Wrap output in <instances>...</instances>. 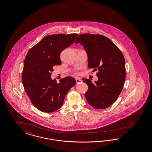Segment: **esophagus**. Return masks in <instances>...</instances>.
<instances>
[{"label":"esophagus","instance_id":"1","mask_svg":"<svg viewBox=\"0 0 152 152\" xmlns=\"http://www.w3.org/2000/svg\"><path fill=\"white\" fill-rule=\"evenodd\" d=\"M82 81H81V78H76V83L77 84L78 83H81Z\"/></svg>","mask_w":152,"mask_h":152}]
</instances>
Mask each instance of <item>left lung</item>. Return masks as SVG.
Listing matches in <instances>:
<instances>
[{"instance_id": "obj_1", "label": "left lung", "mask_w": 152, "mask_h": 152, "mask_svg": "<svg viewBox=\"0 0 152 152\" xmlns=\"http://www.w3.org/2000/svg\"><path fill=\"white\" fill-rule=\"evenodd\" d=\"M75 43L81 44L86 51L88 68L98 71L95 83L83 78L88 88L85 94L87 101L97 109L107 108L116 100L124 85V57L110 39L101 34H81Z\"/></svg>"}]
</instances>
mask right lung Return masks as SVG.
Here are the masks:
<instances>
[{
	"mask_svg": "<svg viewBox=\"0 0 152 152\" xmlns=\"http://www.w3.org/2000/svg\"><path fill=\"white\" fill-rule=\"evenodd\" d=\"M78 34H56L44 37L28 52L24 59L22 81L33 105L39 110L52 113L62 106L69 89L76 83L67 76L57 83L52 80L55 66L61 65L60 53L71 45Z\"/></svg>",
	"mask_w": 152,
	"mask_h": 152,
	"instance_id": "right-lung-1",
	"label": "right lung"
}]
</instances>
